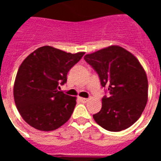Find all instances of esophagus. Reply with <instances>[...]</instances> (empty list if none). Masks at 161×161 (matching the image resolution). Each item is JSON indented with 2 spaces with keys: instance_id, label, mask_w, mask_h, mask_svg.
I'll return each mask as SVG.
<instances>
[{
  "instance_id": "esophagus-1",
  "label": "esophagus",
  "mask_w": 161,
  "mask_h": 161,
  "mask_svg": "<svg viewBox=\"0 0 161 161\" xmlns=\"http://www.w3.org/2000/svg\"><path fill=\"white\" fill-rule=\"evenodd\" d=\"M79 99H80V101L82 102V103H87L88 101H89V99L88 98H84V97H79Z\"/></svg>"
}]
</instances>
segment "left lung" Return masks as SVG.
<instances>
[{"instance_id": "left-lung-1", "label": "left lung", "mask_w": 161, "mask_h": 161, "mask_svg": "<svg viewBox=\"0 0 161 161\" xmlns=\"http://www.w3.org/2000/svg\"><path fill=\"white\" fill-rule=\"evenodd\" d=\"M94 68L109 97L102 99V108L93 115L106 130L119 132L137 121L147 102L148 82L145 70L131 53L118 46H110L84 56Z\"/></svg>"}]
</instances>
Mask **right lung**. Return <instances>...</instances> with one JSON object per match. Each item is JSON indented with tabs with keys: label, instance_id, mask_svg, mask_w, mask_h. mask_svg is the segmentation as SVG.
I'll list each match as a JSON object with an SVG mask.
<instances>
[{
	"label": "right lung",
	"instance_id": "add662e5",
	"mask_svg": "<svg viewBox=\"0 0 161 161\" xmlns=\"http://www.w3.org/2000/svg\"><path fill=\"white\" fill-rule=\"evenodd\" d=\"M84 53L45 46L24 59L16 75L14 98L27 124L40 131H53L70 119L77 98L58 91L59 84L66 83L68 71Z\"/></svg>",
	"mask_w": 161,
	"mask_h": 161
}]
</instances>
